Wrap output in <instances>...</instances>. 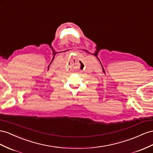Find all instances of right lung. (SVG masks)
Masks as SVG:
<instances>
[{
	"mask_svg": "<svg viewBox=\"0 0 153 153\" xmlns=\"http://www.w3.org/2000/svg\"><path fill=\"white\" fill-rule=\"evenodd\" d=\"M104 73H105V71H104Z\"/></svg>",
	"mask_w": 153,
	"mask_h": 153,
	"instance_id": "add662e5",
	"label": "right lung"
}]
</instances>
